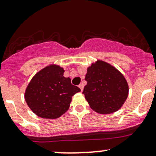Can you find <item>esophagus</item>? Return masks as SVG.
Segmentation results:
<instances>
[{
	"label": "esophagus",
	"mask_w": 156,
	"mask_h": 156,
	"mask_svg": "<svg viewBox=\"0 0 156 156\" xmlns=\"http://www.w3.org/2000/svg\"><path fill=\"white\" fill-rule=\"evenodd\" d=\"M78 87H80V89H81V90L82 91L83 89H84V84H80L79 85H78Z\"/></svg>",
	"instance_id": "obj_1"
}]
</instances>
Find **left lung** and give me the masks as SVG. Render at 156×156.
<instances>
[{"label":"left lung","mask_w":156,"mask_h":156,"mask_svg":"<svg viewBox=\"0 0 156 156\" xmlns=\"http://www.w3.org/2000/svg\"><path fill=\"white\" fill-rule=\"evenodd\" d=\"M84 79L87 84L83 94L92 109L101 114L119 110L128 95V85L125 77L115 68L103 61L87 69Z\"/></svg>","instance_id":"obj_1"}]
</instances>
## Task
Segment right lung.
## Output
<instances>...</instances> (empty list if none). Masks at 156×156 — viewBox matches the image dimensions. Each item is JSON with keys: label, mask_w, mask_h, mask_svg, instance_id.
<instances>
[{"label": "right lung", "mask_w": 156, "mask_h": 156, "mask_svg": "<svg viewBox=\"0 0 156 156\" xmlns=\"http://www.w3.org/2000/svg\"><path fill=\"white\" fill-rule=\"evenodd\" d=\"M64 70L50 66L37 72L26 88L28 106L39 117L54 119L69 109L72 97L81 89L63 76Z\"/></svg>", "instance_id": "1"}]
</instances>
